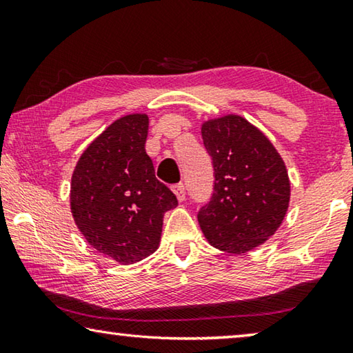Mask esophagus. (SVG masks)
Instances as JSON below:
<instances>
[{
  "instance_id": "esophagus-1",
  "label": "esophagus",
  "mask_w": 353,
  "mask_h": 353,
  "mask_svg": "<svg viewBox=\"0 0 353 353\" xmlns=\"http://www.w3.org/2000/svg\"><path fill=\"white\" fill-rule=\"evenodd\" d=\"M172 191H174V194L177 196L179 201L182 202L185 199V187H183V183H176L174 187H172Z\"/></svg>"
}]
</instances>
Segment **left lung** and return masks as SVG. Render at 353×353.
<instances>
[{
  "instance_id": "left-lung-1",
  "label": "left lung",
  "mask_w": 353,
  "mask_h": 353,
  "mask_svg": "<svg viewBox=\"0 0 353 353\" xmlns=\"http://www.w3.org/2000/svg\"><path fill=\"white\" fill-rule=\"evenodd\" d=\"M214 185L198 221L212 246L244 254L274 235L288 210L290 179L272 143L238 115L202 124Z\"/></svg>"
}]
</instances>
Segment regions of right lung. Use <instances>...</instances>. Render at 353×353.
Returning a JSON list of instances; mask_svg holds the SVG:
<instances>
[{
    "instance_id": "obj_1",
    "label": "right lung",
    "mask_w": 353,
    "mask_h": 353,
    "mask_svg": "<svg viewBox=\"0 0 353 353\" xmlns=\"http://www.w3.org/2000/svg\"><path fill=\"white\" fill-rule=\"evenodd\" d=\"M145 113L112 123L90 143L71 177V213L90 246L123 265L155 252L163 214L177 198L157 181L146 154Z\"/></svg>"
}]
</instances>
